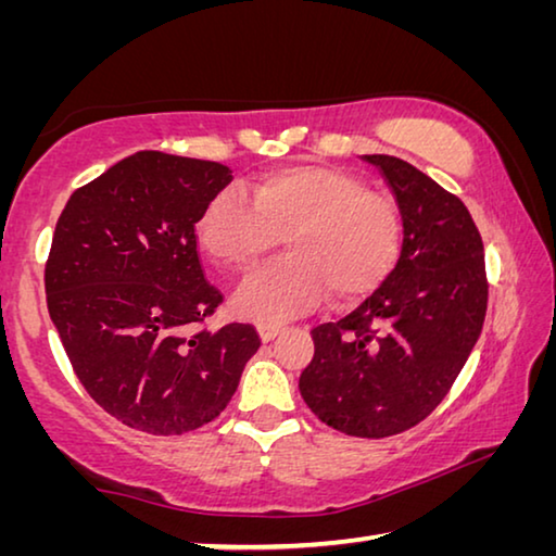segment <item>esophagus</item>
Returning <instances> with one entry per match:
<instances>
[{"label": "esophagus", "mask_w": 556, "mask_h": 556, "mask_svg": "<svg viewBox=\"0 0 556 556\" xmlns=\"http://www.w3.org/2000/svg\"><path fill=\"white\" fill-rule=\"evenodd\" d=\"M257 333H260L262 341L269 343V341H275V338L281 333V326H277V324H260L257 326Z\"/></svg>", "instance_id": "34e87169"}]
</instances>
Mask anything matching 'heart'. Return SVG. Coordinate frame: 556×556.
I'll return each instance as SVG.
<instances>
[{
	"label": "heart",
	"instance_id": "heart-1",
	"mask_svg": "<svg viewBox=\"0 0 556 556\" xmlns=\"http://www.w3.org/2000/svg\"><path fill=\"white\" fill-rule=\"evenodd\" d=\"M285 238L289 257L257 269L232 296L235 314L285 321L331 291L336 306L370 296L397 267L402 220L394 203L333 166L277 168L252 186V203L223 191L205 205L199 240L223 267H250Z\"/></svg>",
	"mask_w": 556,
	"mask_h": 556
}]
</instances>
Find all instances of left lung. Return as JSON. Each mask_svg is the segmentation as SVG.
Segmentation results:
<instances>
[{
	"instance_id": "8db88e82",
	"label": "left lung",
	"mask_w": 556,
	"mask_h": 556,
	"mask_svg": "<svg viewBox=\"0 0 556 556\" xmlns=\"http://www.w3.org/2000/svg\"><path fill=\"white\" fill-rule=\"evenodd\" d=\"M402 218L397 267L355 312L316 326L301 397L343 434L382 439L419 425L446 397L481 336L483 240L456 195L388 154H365Z\"/></svg>"
}]
</instances>
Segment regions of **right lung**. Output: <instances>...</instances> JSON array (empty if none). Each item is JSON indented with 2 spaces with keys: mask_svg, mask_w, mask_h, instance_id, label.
<instances>
[{
  "mask_svg": "<svg viewBox=\"0 0 556 556\" xmlns=\"http://www.w3.org/2000/svg\"><path fill=\"white\" fill-rule=\"evenodd\" d=\"M232 181L218 162L137 152L75 191L46 262L49 314L83 388L131 429L172 437L228 407L250 324L191 333L220 304L195 223Z\"/></svg>",
  "mask_w": 556,
  "mask_h": 556,
  "instance_id": "right-lung-1",
  "label": "right lung"
}]
</instances>
